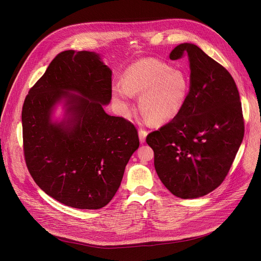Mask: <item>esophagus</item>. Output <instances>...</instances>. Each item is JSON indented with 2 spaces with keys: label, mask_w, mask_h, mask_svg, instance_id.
I'll return each instance as SVG.
<instances>
[{
  "label": "esophagus",
  "mask_w": 261,
  "mask_h": 261,
  "mask_svg": "<svg viewBox=\"0 0 261 261\" xmlns=\"http://www.w3.org/2000/svg\"><path fill=\"white\" fill-rule=\"evenodd\" d=\"M148 135V132L145 130V129H139V139H140V142L141 143H144L145 140H146V137Z\"/></svg>",
  "instance_id": "obj_1"
}]
</instances>
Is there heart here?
I'll list each match as a JSON object with an SVG mask.
<instances>
[{"label": "heart", "instance_id": "obj_1", "mask_svg": "<svg viewBox=\"0 0 261 261\" xmlns=\"http://www.w3.org/2000/svg\"><path fill=\"white\" fill-rule=\"evenodd\" d=\"M122 82L113 84L115 98L128 109L133 95H139V110L153 124L173 119L183 108L189 91V78L180 69L145 59L129 66Z\"/></svg>", "mask_w": 261, "mask_h": 261}]
</instances>
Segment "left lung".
Returning a JSON list of instances; mask_svg holds the SVG:
<instances>
[{
    "instance_id": "8db88e82",
    "label": "left lung",
    "mask_w": 261,
    "mask_h": 261,
    "mask_svg": "<svg viewBox=\"0 0 261 261\" xmlns=\"http://www.w3.org/2000/svg\"><path fill=\"white\" fill-rule=\"evenodd\" d=\"M187 57L190 86L182 110L147 144L154 151L161 181L176 196L195 198L216 189L227 176L244 138V117L229 72L194 44L173 49V61Z\"/></svg>"
}]
</instances>
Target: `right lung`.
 <instances>
[{
    "mask_svg": "<svg viewBox=\"0 0 261 261\" xmlns=\"http://www.w3.org/2000/svg\"><path fill=\"white\" fill-rule=\"evenodd\" d=\"M111 97L112 71L98 55L66 50L52 60L24 99L28 170L46 194L66 205L97 210L109 203L139 148L135 125L103 111ZM63 98L68 118L54 123L50 113Z\"/></svg>",
    "mask_w": 261,
    "mask_h": 261,
    "instance_id": "1",
    "label": "right lung"
}]
</instances>
